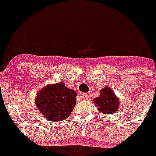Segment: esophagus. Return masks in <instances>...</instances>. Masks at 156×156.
<instances>
[{
    "label": "esophagus",
    "mask_w": 156,
    "mask_h": 156,
    "mask_svg": "<svg viewBox=\"0 0 156 156\" xmlns=\"http://www.w3.org/2000/svg\"><path fill=\"white\" fill-rule=\"evenodd\" d=\"M81 97H82L83 100H87L88 98H89V96H88V94H81Z\"/></svg>",
    "instance_id": "1"
}]
</instances>
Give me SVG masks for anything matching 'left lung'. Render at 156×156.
Returning <instances> with one entry per match:
<instances>
[{"label": "left lung", "mask_w": 156, "mask_h": 156, "mask_svg": "<svg viewBox=\"0 0 156 156\" xmlns=\"http://www.w3.org/2000/svg\"><path fill=\"white\" fill-rule=\"evenodd\" d=\"M94 101L99 111L103 114H114L119 108V99L108 87L101 90L100 96L94 99Z\"/></svg>", "instance_id": "left-lung-1"}]
</instances>
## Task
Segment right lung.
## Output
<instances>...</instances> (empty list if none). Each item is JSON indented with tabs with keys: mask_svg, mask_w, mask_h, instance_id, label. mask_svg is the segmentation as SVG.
Wrapping results in <instances>:
<instances>
[{
	"mask_svg": "<svg viewBox=\"0 0 156 156\" xmlns=\"http://www.w3.org/2000/svg\"><path fill=\"white\" fill-rule=\"evenodd\" d=\"M76 92L65 87L63 82L47 85L35 98V104L44 118L61 121L68 118L76 104Z\"/></svg>",
	"mask_w": 156,
	"mask_h": 156,
	"instance_id": "add662e5",
	"label": "right lung"
}]
</instances>
